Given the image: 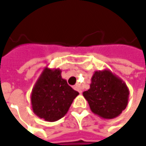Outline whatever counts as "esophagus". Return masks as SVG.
I'll return each mask as SVG.
<instances>
[{
  "label": "esophagus",
  "instance_id": "34e87169",
  "mask_svg": "<svg viewBox=\"0 0 146 146\" xmlns=\"http://www.w3.org/2000/svg\"><path fill=\"white\" fill-rule=\"evenodd\" d=\"M74 88H75V90H76V91H78L80 94H81V93H82V91H81V90L80 89L79 85H78V84H76V86H74Z\"/></svg>",
  "mask_w": 146,
  "mask_h": 146
}]
</instances>
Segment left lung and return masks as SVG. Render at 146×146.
<instances>
[{"label":"left lung","mask_w":146,"mask_h":146,"mask_svg":"<svg viewBox=\"0 0 146 146\" xmlns=\"http://www.w3.org/2000/svg\"><path fill=\"white\" fill-rule=\"evenodd\" d=\"M90 109L103 119L116 118L128 103L129 89L125 82L110 70L95 71L90 88L83 92Z\"/></svg>","instance_id":"left-lung-1"}]
</instances>
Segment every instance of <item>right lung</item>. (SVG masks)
<instances>
[{"mask_svg":"<svg viewBox=\"0 0 146 146\" xmlns=\"http://www.w3.org/2000/svg\"><path fill=\"white\" fill-rule=\"evenodd\" d=\"M59 69L45 67L30 95L33 113L40 119L54 122L63 117L79 92L73 90L61 75Z\"/></svg>","mask_w":146,"mask_h":146,"instance_id":"right-lung-1","label":"right lung"}]
</instances>
